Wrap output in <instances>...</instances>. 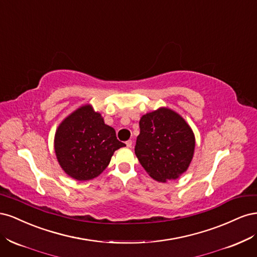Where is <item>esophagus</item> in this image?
Returning <instances> with one entry per match:
<instances>
[{
  "mask_svg": "<svg viewBox=\"0 0 257 257\" xmlns=\"http://www.w3.org/2000/svg\"><path fill=\"white\" fill-rule=\"evenodd\" d=\"M125 145H126L127 148H132V146H133V142H132V141H127V142L125 143Z\"/></svg>",
  "mask_w": 257,
  "mask_h": 257,
  "instance_id": "obj_1",
  "label": "esophagus"
}]
</instances>
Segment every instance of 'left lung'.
<instances>
[{
    "label": "left lung",
    "mask_w": 257,
    "mask_h": 257,
    "mask_svg": "<svg viewBox=\"0 0 257 257\" xmlns=\"http://www.w3.org/2000/svg\"><path fill=\"white\" fill-rule=\"evenodd\" d=\"M139 127L135 154L151 178L166 182L186 172L195 149V137L180 114L162 107L144 114Z\"/></svg>",
    "instance_id": "8db88e82"
}]
</instances>
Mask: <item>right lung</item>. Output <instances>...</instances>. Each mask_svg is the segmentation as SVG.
<instances>
[{
    "mask_svg": "<svg viewBox=\"0 0 257 257\" xmlns=\"http://www.w3.org/2000/svg\"><path fill=\"white\" fill-rule=\"evenodd\" d=\"M119 142L115 131L105 124L91 105L81 106L62 121L54 136V151L60 166L76 180L97 177L108 166Z\"/></svg>",
    "mask_w": 257,
    "mask_h": 257,
    "instance_id": "add662e5",
    "label": "right lung"
}]
</instances>
